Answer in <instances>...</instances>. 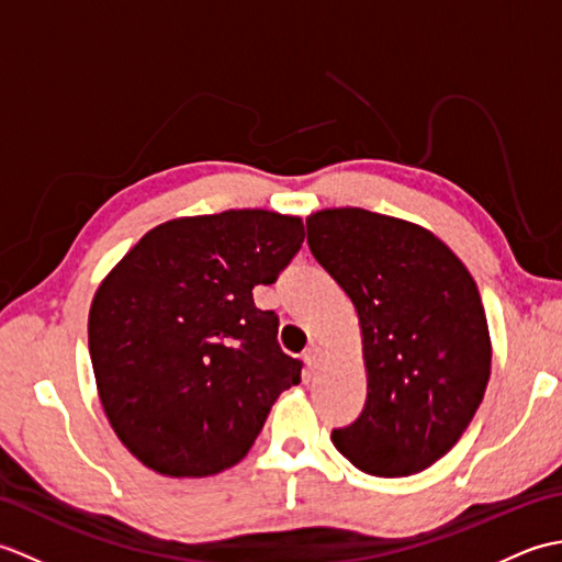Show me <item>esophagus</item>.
Listing matches in <instances>:
<instances>
[{
  "instance_id": "34e87169",
  "label": "esophagus",
  "mask_w": 562,
  "mask_h": 562,
  "mask_svg": "<svg viewBox=\"0 0 562 562\" xmlns=\"http://www.w3.org/2000/svg\"><path fill=\"white\" fill-rule=\"evenodd\" d=\"M321 360H324V352H321L318 345H308V348L304 350V362L308 367V372H316V369L321 367Z\"/></svg>"
}]
</instances>
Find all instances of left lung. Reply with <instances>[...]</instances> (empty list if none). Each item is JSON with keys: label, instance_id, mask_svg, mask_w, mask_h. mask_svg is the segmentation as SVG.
Listing matches in <instances>:
<instances>
[{"label": "left lung", "instance_id": "8db88e82", "mask_svg": "<svg viewBox=\"0 0 562 562\" xmlns=\"http://www.w3.org/2000/svg\"><path fill=\"white\" fill-rule=\"evenodd\" d=\"M306 241L355 304L367 401L333 445L357 469L401 479L457 445L491 379L493 345L479 288L425 226L362 207L306 217Z\"/></svg>", "mask_w": 562, "mask_h": 562}]
</instances>
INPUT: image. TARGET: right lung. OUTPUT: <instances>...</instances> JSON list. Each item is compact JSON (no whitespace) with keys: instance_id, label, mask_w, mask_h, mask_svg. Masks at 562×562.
Segmentation results:
<instances>
[{"instance_id":"right-lung-1","label":"right lung","mask_w":562,"mask_h":562,"mask_svg":"<svg viewBox=\"0 0 562 562\" xmlns=\"http://www.w3.org/2000/svg\"><path fill=\"white\" fill-rule=\"evenodd\" d=\"M304 241L270 210H226L154 226L105 274L89 352L113 432L147 469L205 479L241 461L302 362L278 316L254 304Z\"/></svg>"}]
</instances>
